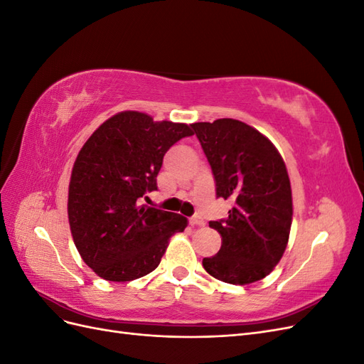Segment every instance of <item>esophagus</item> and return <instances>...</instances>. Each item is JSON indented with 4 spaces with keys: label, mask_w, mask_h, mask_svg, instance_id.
I'll list each match as a JSON object with an SVG mask.
<instances>
[{
    "label": "esophagus",
    "mask_w": 364,
    "mask_h": 364,
    "mask_svg": "<svg viewBox=\"0 0 364 364\" xmlns=\"http://www.w3.org/2000/svg\"><path fill=\"white\" fill-rule=\"evenodd\" d=\"M190 225L191 226H203L205 225V220L200 215H194L190 218Z\"/></svg>",
    "instance_id": "1"
}]
</instances>
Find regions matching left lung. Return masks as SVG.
I'll list each match as a JSON object with an SVG mask.
<instances>
[{
  "instance_id": "left-lung-1",
  "label": "left lung",
  "mask_w": 364,
  "mask_h": 364,
  "mask_svg": "<svg viewBox=\"0 0 364 364\" xmlns=\"http://www.w3.org/2000/svg\"><path fill=\"white\" fill-rule=\"evenodd\" d=\"M213 168L217 197L232 200L226 220L209 222L222 237L205 270L234 285L257 282L281 261L289 243L293 197L287 167L261 132L234 118L191 124Z\"/></svg>"
}]
</instances>
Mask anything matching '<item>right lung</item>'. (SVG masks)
Masks as SVG:
<instances>
[{"instance_id":"obj_1","label":"right lung","mask_w":364,"mask_h":364,"mask_svg":"<svg viewBox=\"0 0 364 364\" xmlns=\"http://www.w3.org/2000/svg\"><path fill=\"white\" fill-rule=\"evenodd\" d=\"M191 135L185 123L124 111L107 118L80 149L70 179L68 222L82 259L100 278L146 277L159 266L171 235L183 232L185 217L138 199L158 190L165 151Z\"/></svg>"}]
</instances>
